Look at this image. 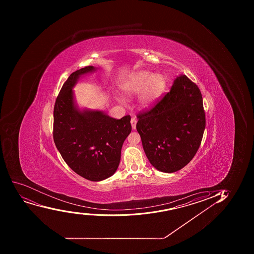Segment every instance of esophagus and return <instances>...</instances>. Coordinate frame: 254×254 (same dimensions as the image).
I'll use <instances>...</instances> for the list:
<instances>
[{
  "instance_id": "obj_1",
  "label": "esophagus",
  "mask_w": 254,
  "mask_h": 254,
  "mask_svg": "<svg viewBox=\"0 0 254 254\" xmlns=\"http://www.w3.org/2000/svg\"><path fill=\"white\" fill-rule=\"evenodd\" d=\"M136 123H137V121H136V118H135V117H133V118H131V127H132V129H133V130H135V129H136Z\"/></svg>"
}]
</instances>
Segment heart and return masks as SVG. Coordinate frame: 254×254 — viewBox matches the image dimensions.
I'll use <instances>...</instances> for the list:
<instances>
[{"label": "heart", "mask_w": 254, "mask_h": 254, "mask_svg": "<svg viewBox=\"0 0 254 254\" xmlns=\"http://www.w3.org/2000/svg\"><path fill=\"white\" fill-rule=\"evenodd\" d=\"M166 80L162 74H153L149 71H139L129 77L123 85L126 95L140 93L139 103L143 107L151 105L163 93Z\"/></svg>", "instance_id": "1"}]
</instances>
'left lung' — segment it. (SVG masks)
I'll return each mask as SVG.
<instances>
[{"label":"left lung","mask_w":254,"mask_h":254,"mask_svg":"<svg viewBox=\"0 0 254 254\" xmlns=\"http://www.w3.org/2000/svg\"><path fill=\"white\" fill-rule=\"evenodd\" d=\"M136 117L144 151L158 171H180L195 156L205 128V113L200 90L187 76L177 77L169 93Z\"/></svg>","instance_id":"8db88e82"}]
</instances>
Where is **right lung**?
<instances>
[{
    "label": "right lung",
    "instance_id": "right-lung-1",
    "mask_svg": "<svg viewBox=\"0 0 254 254\" xmlns=\"http://www.w3.org/2000/svg\"><path fill=\"white\" fill-rule=\"evenodd\" d=\"M95 70L93 66L71 73L64 82L54 108L53 137L64 161L88 181L113 176L121 160V150L131 131L130 115L110 118L100 111H79L72 88L79 76Z\"/></svg>",
    "mask_w": 254,
    "mask_h": 254
}]
</instances>
